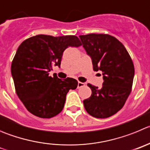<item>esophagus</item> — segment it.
<instances>
[{
    "instance_id": "1",
    "label": "esophagus",
    "mask_w": 150,
    "mask_h": 150,
    "mask_svg": "<svg viewBox=\"0 0 150 150\" xmlns=\"http://www.w3.org/2000/svg\"><path fill=\"white\" fill-rule=\"evenodd\" d=\"M85 86V83H83V82L78 81V88H81V87H83Z\"/></svg>"
}]
</instances>
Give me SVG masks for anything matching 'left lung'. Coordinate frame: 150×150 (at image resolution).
I'll list each match as a JSON object with an SVG mask.
<instances>
[{"label":"left lung","instance_id":"left-lung-1","mask_svg":"<svg viewBox=\"0 0 150 150\" xmlns=\"http://www.w3.org/2000/svg\"><path fill=\"white\" fill-rule=\"evenodd\" d=\"M91 57L93 70L102 71V88L87 83L90 98L83 101L85 110L96 118H108L120 110L132 91L134 64L127 50L114 36L104 33L79 36Z\"/></svg>","mask_w":150,"mask_h":150}]
</instances>
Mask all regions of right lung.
I'll return each instance as SVG.
<instances>
[{
  "label": "right lung",
  "instance_id": "right-lung-1",
  "mask_svg": "<svg viewBox=\"0 0 150 150\" xmlns=\"http://www.w3.org/2000/svg\"><path fill=\"white\" fill-rule=\"evenodd\" d=\"M81 45L75 36L36 35L25 40L17 49L11 65L16 92L27 110L40 118H52L62 111L69 90L78 87L72 78L49 76L52 67H60L68 47Z\"/></svg>",
  "mask_w": 150,
  "mask_h": 150
}]
</instances>
